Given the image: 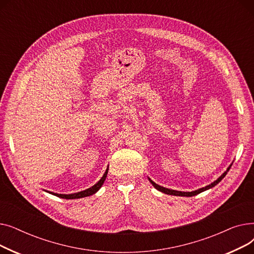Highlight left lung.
I'll return each instance as SVG.
<instances>
[{"label":"left lung","instance_id":"obj_1","mask_svg":"<svg viewBox=\"0 0 254 254\" xmlns=\"http://www.w3.org/2000/svg\"><path fill=\"white\" fill-rule=\"evenodd\" d=\"M232 165L233 164H231L230 165V167L226 169V171L223 173V174L219 177V178H217L214 182H212L211 184H209V185H207V186H205V188H202V189H198V190H193V191H179V190H170V189H166V188H164V186H161V185H158V184H156L155 182H153L150 178H148L149 179V181H150V183L153 185V188L154 189H156L157 190H159V191H162V192H164V193H166V194H171V195H178V196H192V195H196V194H198V193H201V192H203V191H205V190H210V189H212V188H214V186L216 185V184H218L224 177H225V175L228 174V172L230 171V169H231V167H232Z\"/></svg>","mask_w":254,"mask_h":254}]
</instances>
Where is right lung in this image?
<instances>
[{"label":"right lung","mask_w":254,"mask_h":254,"mask_svg":"<svg viewBox=\"0 0 254 254\" xmlns=\"http://www.w3.org/2000/svg\"><path fill=\"white\" fill-rule=\"evenodd\" d=\"M108 170H109V167L107 168V170H106V172L104 173V175H103V177L95 184V185H92L91 188H89V189H87V190H82V191H79V192H75V193H70V194H62V193H56V192H52V191H47V190H45V191H47V192H49V193H51V194H53V195H56V196H59V197H62V198H66V199H73V198H80V197H85V196H89V195H91V194H93V193H96L101 188H102V185H103V183H104V181L106 180V177H107V174H108Z\"/></svg>","instance_id":"1"}]
</instances>
